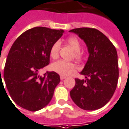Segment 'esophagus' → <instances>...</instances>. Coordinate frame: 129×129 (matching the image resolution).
Instances as JSON below:
<instances>
[{
    "label": "esophagus",
    "instance_id": "obj_1",
    "mask_svg": "<svg viewBox=\"0 0 129 129\" xmlns=\"http://www.w3.org/2000/svg\"><path fill=\"white\" fill-rule=\"evenodd\" d=\"M66 78V76H60V78H61V80H64L65 78Z\"/></svg>",
    "mask_w": 129,
    "mask_h": 129
}]
</instances>
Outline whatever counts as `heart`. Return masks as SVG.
<instances>
[{
	"mask_svg": "<svg viewBox=\"0 0 129 129\" xmlns=\"http://www.w3.org/2000/svg\"><path fill=\"white\" fill-rule=\"evenodd\" d=\"M66 42L68 46L75 51L74 58L78 61H81L83 58V54L80 51L81 49V44L78 39H77L75 37H71L66 40ZM59 49H60L59 43L55 42L53 44L49 51L50 56L53 59L57 58L59 54ZM51 68L53 71L63 76H68L71 74L72 73L76 71V65L73 62H68V61H63V60H59L51 64Z\"/></svg>",
	"mask_w": 129,
	"mask_h": 129,
	"instance_id": "b5f03b06",
	"label": "heart"
}]
</instances>
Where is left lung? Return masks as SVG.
<instances>
[{
  "label": "left lung",
  "mask_w": 129,
  "mask_h": 129,
  "mask_svg": "<svg viewBox=\"0 0 129 129\" xmlns=\"http://www.w3.org/2000/svg\"><path fill=\"white\" fill-rule=\"evenodd\" d=\"M69 31L83 39L89 53L80 72L85 80L76 78L71 98L80 108L96 110L110 100L116 88L119 68L116 48L103 33L94 28H76Z\"/></svg>",
  "instance_id": "left-lung-1"
}]
</instances>
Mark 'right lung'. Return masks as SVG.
Returning a JSON list of instances; mask_svg holds the SVG:
<instances>
[{
    "label": "right lung",
    "mask_w": 129,
    "mask_h": 129,
    "mask_svg": "<svg viewBox=\"0 0 129 129\" xmlns=\"http://www.w3.org/2000/svg\"><path fill=\"white\" fill-rule=\"evenodd\" d=\"M63 32V29L43 27L31 28L22 33L11 46L3 78L10 97L21 107L35 112L51 100L60 76L54 71L40 76L39 71L49 64L50 49Z\"/></svg>",
    "instance_id": "add662e5"
}]
</instances>
